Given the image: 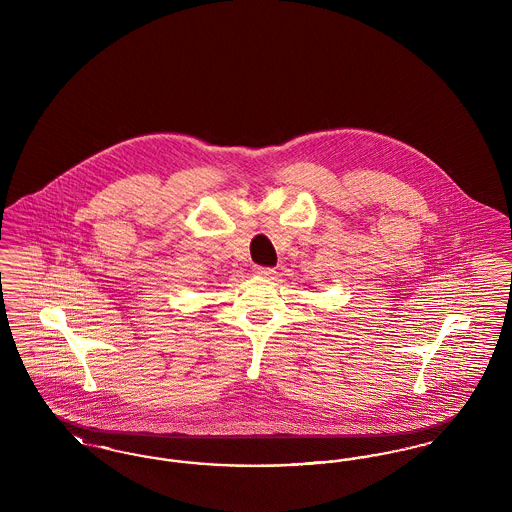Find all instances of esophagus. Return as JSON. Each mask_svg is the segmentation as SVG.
I'll use <instances>...</instances> for the list:
<instances>
[{"mask_svg": "<svg viewBox=\"0 0 512 512\" xmlns=\"http://www.w3.org/2000/svg\"><path fill=\"white\" fill-rule=\"evenodd\" d=\"M253 272H255V276H257V278H272L276 270L270 267H255L253 268Z\"/></svg>", "mask_w": 512, "mask_h": 512, "instance_id": "34e87169", "label": "esophagus"}]
</instances>
